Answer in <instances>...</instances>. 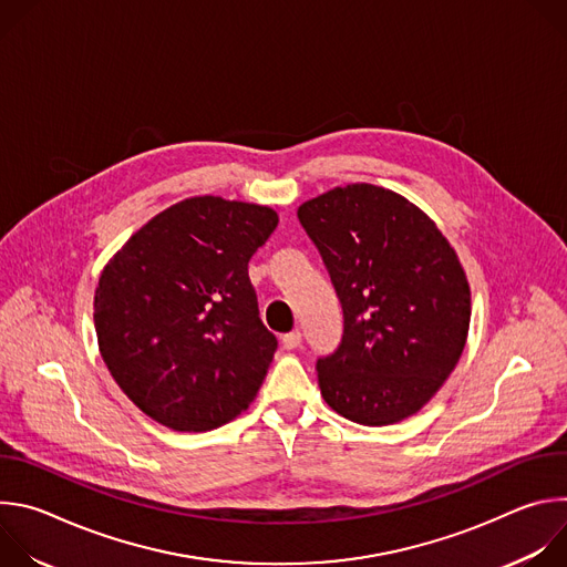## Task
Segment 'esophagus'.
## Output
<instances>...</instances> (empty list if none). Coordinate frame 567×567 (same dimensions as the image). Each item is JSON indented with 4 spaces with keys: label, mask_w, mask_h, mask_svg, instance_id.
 <instances>
[{
    "label": "esophagus",
    "mask_w": 567,
    "mask_h": 567,
    "mask_svg": "<svg viewBox=\"0 0 567 567\" xmlns=\"http://www.w3.org/2000/svg\"><path fill=\"white\" fill-rule=\"evenodd\" d=\"M282 348H285V350H296V348H300V332L296 330V332L285 334V337H282Z\"/></svg>",
    "instance_id": "34e87169"
}]
</instances>
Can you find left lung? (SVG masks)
<instances>
[{"label":"left lung","instance_id":"1","mask_svg":"<svg viewBox=\"0 0 567 567\" xmlns=\"http://www.w3.org/2000/svg\"><path fill=\"white\" fill-rule=\"evenodd\" d=\"M343 307L339 348L316 361L328 406L385 426L415 415L457 365L466 274L435 221L392 190L350 184L298 208Z\"/></svg>","mask_w":567,"mask_h":567}]
</instances>
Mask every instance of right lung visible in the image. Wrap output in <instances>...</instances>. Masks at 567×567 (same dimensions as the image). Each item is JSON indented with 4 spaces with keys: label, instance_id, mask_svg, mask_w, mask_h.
Returning <instances> with one entry per match:
<instances>
[{
    "label": "right lung",
    "instance_id": "add662e5",
    "mask_svg": "<svg viewBox=\"0 0 567 567\" xmlns=\"http://www.w3.org/2000/svg\"><path fill=\"white\" fill-rule=\"evenodd\" d=\"M276 226L269 206L190 197L141 226L103 269L101 357L154 422L213 431L256 399L278 341L260 320L249 260Z\"/></svg>",
    "mask_w": 567,
    "mask_h": 567
}]
</instances>
